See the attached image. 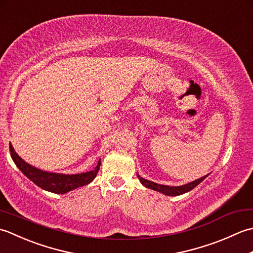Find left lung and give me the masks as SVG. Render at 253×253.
Segmentation results:
<instances>
[{
    "label": "left lung",
    "instance_id": "8db88e82",
    "mask_svg": "<svg viewBox=\"0 0 253 253\" xmlns=\"http://www.w3.org/2000/svg\"><path fill=\"white\" fill-rule=\"evenodd\" d=\"M208 176H209V174L201 177V178H199L195 181L189 182V184L184 185V186H178V187H169V186H165V185H160V184H157V182H153V181L144 179L139 175H138V178H139V180H140V182L143 186H146L147 188H150V189H153L155 191L162 192L163 195H166V196H179V195H182V193H186L188 191L192 190L193 188L200 184V182L203 179H206Z\"/></svg>",
    "mask_w": 253,
    "mask_h": 253
}]
</instances>
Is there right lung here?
Returning a JSON list of instances; mask_svg holds the SVG:
<instances>
[{"instance_id": "add662e5", "label": "right lung", "mask_w": 253, "mask_h": 253, "mask_svg": "<svg viewBox=\"0 0 253 253\" xmlns=\"http://www.w3.org/2000/svg\"><path fill=\"white\" fill-rule=\"evenodd\" d=\"M9 151L10 157H12L16 166L23 171L25 176L28 177L31 181H34L38 187L54 193H66L73 189H76L78 187L88 185L89 182L95 178L101 165V161H99V163L95 166L94 169L82 174L62 175L55 173H47V171L40 170L34 168V166L27 164L14 151L12 144H9Z\"/></svg>"}]
</instances>
